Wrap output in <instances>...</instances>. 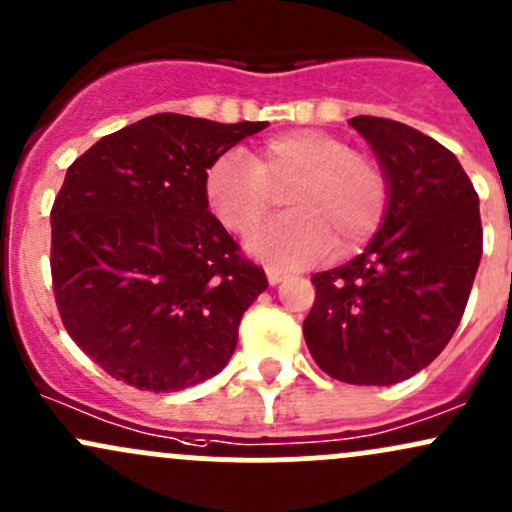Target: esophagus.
<instances>
[{
    "label": "esophagus",
    "mask_w": 512,
    "mask_h": 512,
    "mask_svg": "<svg viewBox=\"0 0 512 512\" xmlns=\"http://www.w3.org/2000/svg\"><path fill=\"white\" fill-rule=\"evenodd\" d=\"M265 272H267V279H269V284H272V286L282 284V282H284V277H286V274H284L282 269H279V267H267Z\"/></svg>",
    "instance_id": "esophagus-1"
}]
</instances>
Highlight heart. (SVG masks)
<instances>
[{
	"instance_id": "heart-1",
	"label": "heart",
	"mask_w": 512,
	"mask_h": 512,
	"mask_svg": "<svg viewBox=\"0 0 512 512\" xmlns=\"http://www.w3.org/2000/svg\"><path fill=\"white\" fill-rule=\"evenodd\" d=\"M284 189L291 211L247 240L250 252L279 267L308 265L333 243L355 250L379 228L389 199L376 162L316 128L267 138L250 157L221 155L204 179L211 211L233 233H250Z\"/></svg>"
}]
</instances>
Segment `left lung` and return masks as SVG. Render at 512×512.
Listing matches in <instances>:
<instances>
[{
  "label": "left lung",
  "instance_id": "obj_1",
  "mask_svg": "<svg viewBox=\"0 0 512 512\" xmlns=\"http://www.w3.org/2000/svg\"><path fill=\"white\" fill-rule=\"evenodd\" d=\"M350 126L386 179V211L369 245L313 274L303 338L325 374L391 386L440 355L457 330L481 262L479 194L445 145L379 116Z\"/></svg>",
  "mask_w": 512,
  "mask_h": 512
}]
</instances>
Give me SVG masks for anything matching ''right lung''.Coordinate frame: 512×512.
Returning <instances> with one entry per match:
<instances>
[{
	"label": "right lung",
	"instance_id": "obj_1",
	"mask_svg": "<svg viewBox=\"0 0 512 512\" xmlns=\"http://www.w3.org/2000/svg\"><path fill=\"white\" fill-rule=\"evenodd\" d=\"M265 121L155 114L67 167L50 211V272L70 338L104 372L170 393L221 372L265 269L209 211L206 170Z\"/></svg>",
	"mask_w": 512,
	"mask_h": 512
}]
</instances>
